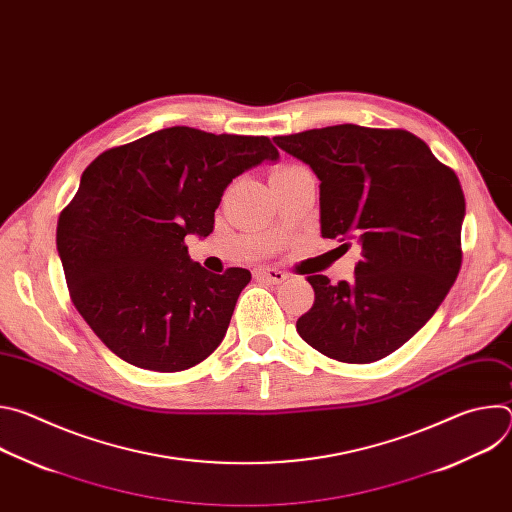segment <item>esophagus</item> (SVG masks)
Instances as JSON below:
<instances>
[{"instance_id": "34e87169", "label": "esophagus", "mask_w": 512, "mask_h": 512, "mask_svg": "<svg viewBox=\"0 0 512 512\" xmlns=\"http://www.w3.org/2000/svg\"><path fill=\"white\" fill-rule=\"evenodd\" d=\"M255 277L257 279H265V281H271V283H281L285 281L289 275L277 267H257L255 269Z\"/></svg>"}]
</instances>
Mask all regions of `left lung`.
<instances>
[{"mask_svg":"<svg viewBox=\"0 0 512 512\" xmlns=\"http://www.w3.org/2000/svg\"><path fill=\"white\" fill-rule=\"evenodd\" d=\"M273 141L318 176L322 237L362 247L350 281L308 277L316 300L300 336L340 362L385 358L425 326L460 273L458 176L405 129L344 123Z\"/></svg>","mask_w":512,"mask_h":512,"instance_id":"obj_1","label":"left lung"}]
</instances>
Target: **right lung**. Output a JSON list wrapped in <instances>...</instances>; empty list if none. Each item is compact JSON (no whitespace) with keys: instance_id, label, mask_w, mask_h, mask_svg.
Returning a JSON list of instances; mask_svg holds the SVG:
<instances>
[{"instance_id":"add662e5","label":"right lung","mask_w":512,"mask_h":512,"mask_svg":"<svg viewBox=\"0 0 512 512\" xmlns=\"http://www.w3.org/2000/svg\"><path fill=\"white\" fill-rule=\"evenodd\" d=\"M277 158L265 135L168 127L87 166L60 212L56 249L72 304L111 352L176 373L223 342L251 273L206 271L184 239L208 237L233 178Z\"/></svg>"}]
</instances>
